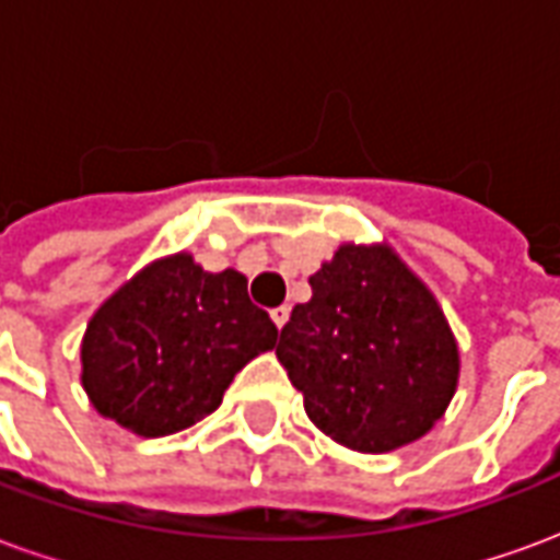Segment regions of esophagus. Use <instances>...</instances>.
<instances>
[{"instance_id":"34e87169","label":"esophagus","mask_w":560,"mask_h":560,"mask_svg":"<svg viewBox=\"0 0 560 560\" xmlns=\"http://www.w3.org/2000/svg\"><path fill=\"white\" fill-rule=\"evenodd\" d=\"M269 317H272V324L281 329L284 324H288V317H291V308H288V305H279V308H272V312H269Z\"/></svg>"}]
</instances>
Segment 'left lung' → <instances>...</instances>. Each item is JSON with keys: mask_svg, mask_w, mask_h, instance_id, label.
I'll use <instances>...</instances> for the list:
<instances>
[{"mask_svg": "<svg viewBox=\"0 0 560 560\" xmlns=\"http://www.w3.org/2000/svg\"><path fill=\"white\" fill-rule=\"evenodd\" d=\"M276 345L308 420L357 453H393L444 417L458 345L429 284L387 243H345L320 264Z\"/></svg>", "mask_w": 560, "mask_h": 560, "instance_id": "8db88e82", "label": "left lung"}]
</instances>
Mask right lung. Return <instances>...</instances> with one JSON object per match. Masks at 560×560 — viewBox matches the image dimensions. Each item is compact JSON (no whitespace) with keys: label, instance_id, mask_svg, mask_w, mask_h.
<instances>
[{"label":"right lung","instance_id":"right-lung-1","mask_svg":"<svg viewBox=\"0 0 560 560\" xmlns=\"http://www.w3.org/2000/svg\"><path fill=\"white\" fill-rule=\"evenodd\" d=\"M279 329L236 269L188 252L159 257L104 300L80 341L92 408L140 438L183 432L221 405L233 375L276 348Z\"/></svg>","mask_w":560,"mask_h":560}]
</instances>
